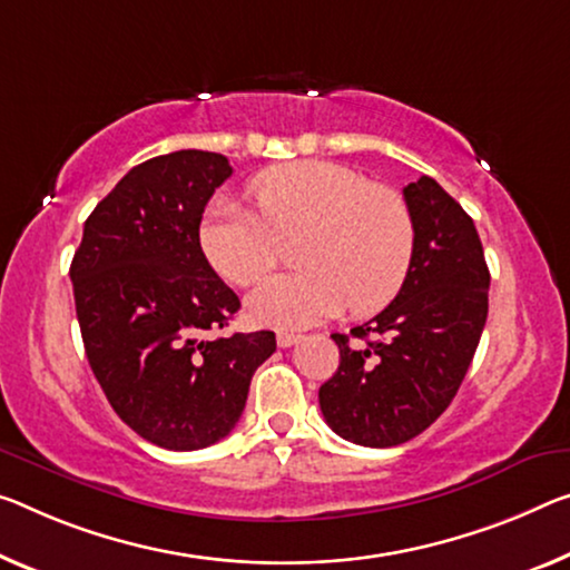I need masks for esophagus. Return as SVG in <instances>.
Returning a JSON list of instances; mask_svg holds the SVG:
<instances>
[{"label": "esophagus", "mask_w": 570, "mask_h": 570, "mask_svg": "<svg viewBox=\"0 0 570 570\" xmlns=\"http://www.w3.org/2000/svg\"><path fill=\"white\" fill-rule=\"evenodd\" d=\"M301 338H303V336H301V334H293V331H279V334H277V346L291 348V346H295Z\"/></svg>", "instance_id": "obj_1"}]
</instances>
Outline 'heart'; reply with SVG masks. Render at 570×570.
<instances>
[{
	"instance_id": "1",
	"label": "heart",
	"mask_w": 570,
	"mask_h": 570,
	"mask_svg": "<svg viewBox=\"0 0 570 570\" xmlns=\"http://www.w3.org/2000/svg\"><path fill=\"white\" fill-rule=\"evenodd\" d=\"M257 208L216 200L200 222L206 259L236 285L257 283L279 259V239L303 234V269L275 275L247 297L257 326L303 328L348 308L372 315L395 301L413 267L415 224L397 190L326 160L262 170L249 183Z\"/></svg>"
}]
</instances>
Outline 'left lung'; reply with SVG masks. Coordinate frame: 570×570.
Instances as JSON below:
<instances>
[{
	"mask_svg": "<svg viewBox=\"0 0 570 570\" xmlns=\"http://www.w3.org/2000/svg\"><path fill=\"white\" fill-rule=\"evenodd\" d=\"M415 255L400 295L352 336L334 334L338 370L321 413L346 441L390 449L435 423L456 397L489 311V267L471 216L433 178L402 190Z\"/></svg>",
	"mask_w": 570,
	"mask_h": 570,
	"instance_id": "left-lung-1",
	"label": "left lung"
}]
</instances>
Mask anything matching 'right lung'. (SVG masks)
Returning a JSON list of instances; mask_svg holds the SVG:
<instances>
[{"label":"right lung","instance_id":"obj_1","mask_svg":"<svg viewBox=\"0 0 570 570\" xmlns=\"http://www.w3.org/2000/svg\"><path fill=\"white\" fill-rule=\"evenodd\" d=\"M224 155L178 150L129 170L83 224L71 262L76 315L104 395L137 435L168 451L232 433L273 331L208 338L239 297L200 249Z\"/></svg>","mask_w":570,"mask_h":570}]
</instances>
